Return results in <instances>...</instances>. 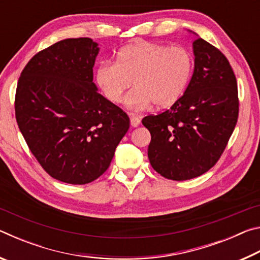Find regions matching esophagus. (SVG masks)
<instances>
[{"label": "esophagus", "instance_id": "obj_1", "mask_svg": "<svg viewBox=\"0 0 260 260\" xmlns=\"http://www.w3.org/2000/svg\"><path fill=\"white\" fill-rule=\"evenodd\" d=\"M140 124H141V120L138 117H135V116L131 117V126L132 127H138Z\"/></svg>", "mask_w": 260, "mask_h": 260}]
</instances>
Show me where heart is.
I'll return each instance as SVG.
<instances>
[{"label":"heart","mask_w":260,"mask_h":260,"mask_svg":"<svg viewBox=\"0 0 260 260\" xmlns=\"http://www.w3.org/2000/svg\"><path fill=\"white\" fill-rule=\"evenodd\" d=\"M192 60L183 48L138 42L118 51L116 63L102 61L95 81L111 103H118L128 89L125 103L132 110L167 108L181 98L190 79Z\"/></svg>","instance_id":"heart-1"}]
</instances>
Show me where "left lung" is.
<instances>
[{"label": "left lung", "mask_w": 260, "mask_h": 260, "mask_svg": "<svg viewBox=\"0 0 260 260\" xmlns=\"http://www.w3.org/2000/svg\"><path fill=\"white\" fill-rule=\"evenodd\" d=\"M193 72L183 95L142 124L151 134L148 157L156 172L183 181L209 171L225 150L239 117L237 82L230 61L195 32Z\"/></svg>", "instance_id": "left-lung-1"}]
</instances>
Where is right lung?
<instances>
[{
	"label": "right lung",
	"instance_id": "1",
	"mask_svg": "<svg viewBox=\"0 0 260 260\" xmlns=\"http://www.w3.org/2000/svg\"><path fill=\"white\" fill-rule=\"evenodd\" d=\"M99 43L65 39L38 52L20 74L15 110L33 155L52 178L71 184L101 177L129 128V118L99 93Z\"/></svg>",
	"mask_w": 260,
	"mask_h": 260
}]
</instances>
